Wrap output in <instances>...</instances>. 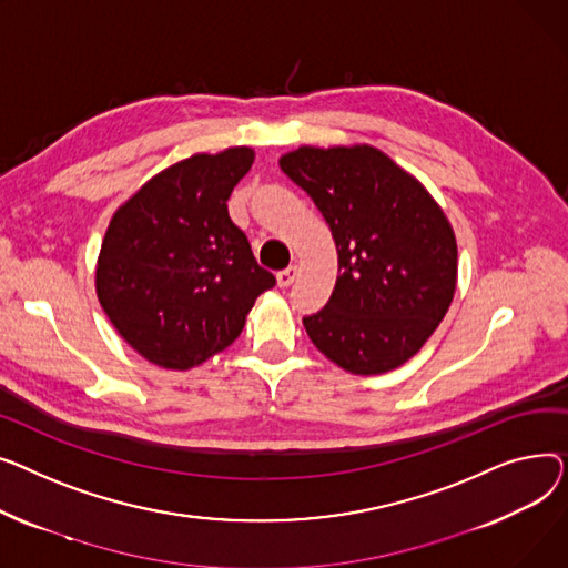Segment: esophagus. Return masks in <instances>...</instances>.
Masks as SVG:
<instances>
[{"mask_svg":"<svg viewBox=\"0 0 568 568\" xmlns=\"http://www.w3.org/2000/svg\"><path fill=\"white\" fill-rule=\"evenodd\" d=\"M295 277H297V265H288V268L277 273V286L288 288L295 282Z\"/></svg>","mask_w":568,"mask_h":568,"instance_id":"obj_1","label":"esophagus"}]
</instances>
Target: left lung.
Returning <instances> with one entry per match:
<instances>
[{
  "mask_svg": "<svg viewBox=\"0 0 568 568\" xmlns=\"http://www.w3.org/2000/svg\"><path fill=\"white\" fill-rule=\"evenodd\" d=\"M282 172L323 213L339 256L327 305L305 316L314 346L351 374L408 362L456 291V239L424 185L374 146H300Z\"/></svg>",
  "mask_w": 568,
  "mask_h": 568,
  "instance_id": "obj_1",
  "label": "left lung"
}]
</instances>
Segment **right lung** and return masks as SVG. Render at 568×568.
<instances>
[{
  "label": "right lung",
  "instance_id": "right-lung-1",
  "mask_svg": "<svg viewBox=\"0 0 568 568\" xmlns=\"http://www.w3.org/2000/svg\"><path fill=\"white\" fill-rule=\"evenodd\" d=\"M254 151L196 153L144 183L114 213L95 293L119 335L164 369H192L239 339L254 300L275 286L226 202Z\"/></svg>",
  "mask_w": 568,
  "mask_h": 568
}]
</instances>
